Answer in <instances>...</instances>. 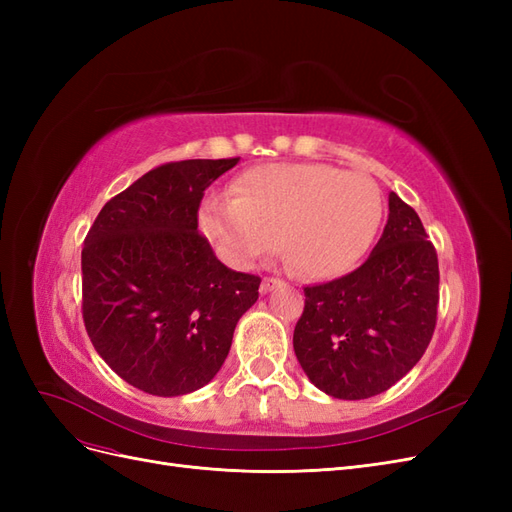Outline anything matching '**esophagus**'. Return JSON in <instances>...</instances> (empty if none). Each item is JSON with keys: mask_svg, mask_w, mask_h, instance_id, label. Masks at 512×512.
<instances>
[{"mask_svg": "<svg viewBox=\"0 0 512 512\" xmlns=\"http://www.w3.org/2000/svg\"><path fill=\"white\" fill-rule=\"evenodd\" d=\"M280 286H282V280H277V277H265V280H262V284H260V292L267 294L273 288H280Z\"/></svg>", "mask_w": 512, "mask_h": 512, "instance_id": "1", "label": "esophagus"}]
</instances>
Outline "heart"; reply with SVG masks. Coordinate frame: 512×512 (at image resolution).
<instances>
[{
	"instance_id": "1",
	"label": "heart",
	"mask_w": 512,
	"mask_h": 512,
	"mask_svg": "<svg viewBox=\"0 0 512 512\" xmlns=\"http://www.w3.org/2000/svg\"><path fill=\"white\" fill-rule=\"evenodd\" d=\"M382 194L363 173L331 164H267L243 173L232 194L209 196L200 228L226 265L247 269L277 245L316 280L348 273L374 241Z\"/></svg>"
}]
</instances>
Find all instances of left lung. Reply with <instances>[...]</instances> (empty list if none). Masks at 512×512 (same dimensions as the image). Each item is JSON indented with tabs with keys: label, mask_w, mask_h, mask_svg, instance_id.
I'll return each instance as SVG.
<instances>
[{
	"label": "left lung",
	"mask_w": 512,
	"mask_h": 512,
	"mask_svg": "<svg viewBox=\"0 0 512 512\" xmlns=\"http://www.w3.org/2000/svg\"><path fill=\"white\" fill-rule=\"evenodd\" d=\"M438 254L416 211L389 194V220L374 252L337 280L305 286L294 354L331 397L389 391L421 361L438 320Z\"/></svg>",
	"instance_id": "1"
}]
</instances>
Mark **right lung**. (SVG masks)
<instances>
[{
	"label": "right lung",
	"mask_w": 512,
	"mask_h": 512,
	"mask_svg": "<svg viewBox=\"0 0 512 512\" xmlns=\"http://www.w3.org/2000/svg\"><path fill=\"white\" fill-rule=\"evenodd\" d=\"M239 162L183 160L113 196L89 228L83 320L96 352L149 395L203 389L224 365L260 277L232 271L198 232L209 185Z\"/></svg>",
	"instance_id": "obj_1"
}]
</instances>
